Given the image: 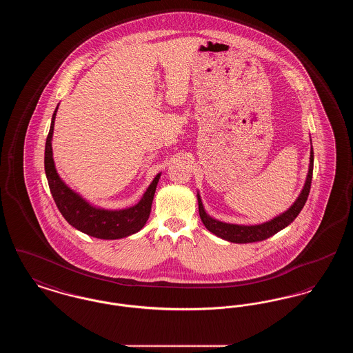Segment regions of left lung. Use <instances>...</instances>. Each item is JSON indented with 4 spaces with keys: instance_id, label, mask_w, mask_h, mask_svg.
<instances>
[{
    "instance_id": "1",
    "label": "left lung",
    "mask_w": 353,
    "mask_h": 353,
    "mask_svg": "<svg viewBox=\"0 0 353 353\" xmlns=\"http://www.w3.org/2000/svg\"><path fill=\"white\" fill-rule=\"evenodd\" d=\"M312 170H314V150L311 145L308 173H307V179H305V183H304L299 197L290 206V209L285 210V213L279 214L278 217H275L271 221L263 222L261 225H249V226L248 225H235V223H226V222H221L219 219H214L205 212L200 193H197L199 212H200L202 223L210 233L217 235L225 241L233 242V243H252V242H259V241L268 239L270 236L276 234L278 232H281L282 229H285V226H288L301 213L304 203L307 201V197L310 194L311 181H312Z\"/></svg>"
}]
</instances>
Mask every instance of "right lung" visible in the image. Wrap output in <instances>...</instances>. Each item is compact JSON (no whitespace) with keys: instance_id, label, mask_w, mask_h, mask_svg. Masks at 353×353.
<instances>
[{"instance_id":"1","label":"right lung","mask_w":353,"mask_h":353,"mask_svg":"<svg viewBox=\"0 0 353 353\" xmlns=\"http://www.w3.org/2000/svg\"><path fill=\"white\" fill-rule=\"evenodd\" d=\"M58 105L52 114L50 131L46 139L45 172L52 199L57 203L59 212L71 226H74L84 234L99 239H120L137 233L139 230L143 229V226L150 219L153 196L161 173H159L153 179L151 185L143 194L141 200L131 208L108 210L94 206L90 202L85 201L81 194H78L71 188H68V185L65 184V181L59 177L55 169L51 140Z\"/></svg>"}]
</instances>
